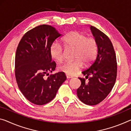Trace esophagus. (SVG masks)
Here are the masks:
<instances>
[{"label":"esophagus","mask_w":131,"mask_h":131,"mask_svg":"<svg viewBox=\"0 0 131 131\" xmlns=\"http://www.w3.org/2000/svg\"><path fill=\"white\" fill-rule=\"evenodd\" d=\"M66 77H67V78H68V79H69V78H72V76H71V75H68V74H67V75H66Z\"/></svg>","instance_id":"1"}]
</instances>
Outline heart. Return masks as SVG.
Wrapping results in <instances>:
<instances>
[{
  "label": "heart",
  "mask_w": 131,
  "mask_h": 131,
  "mask_svg": "<svg viewBox=\"0 0 131 131\" xmlns=\"http://www.w3.org/2000/svg\"><path fill=\"white\" fill-rule=\"evenodd\" d=\"M61 43L66 49H74L73 61H65L59 66L60 71L74 75L82 67L83 63L88 64L95 59L98 53V43L93 37H86L79 31H72L61 40ZM51 57L57 62L62 61L64 56L63 48L57 43H54L50 49Z\"/></svg>",
  "instance_id": "1"
}]
</instances>
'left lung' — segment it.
Listing matches in <instances>:
<instances>
[{
	"label": "left lung",
	"mask_w": 131,
	"mask_h": 131,
	"mask_svg": "<svg viewBox=\"0 0 131 131\" xmlns=\"http://www.w3.org/2000/svg\"><path fill=\"white\" fill-rule=\"evenodd\" d=\"M98 43V53L95 60L82 74L88 81L79 78L81 86L77 90L81 101L89 105L99 104L107 96L115 84L117 64L113 45L104 33L94 26L90 27Z\"/></svg>",
	"instance_id": "left-lung-1"
}]
</instances>
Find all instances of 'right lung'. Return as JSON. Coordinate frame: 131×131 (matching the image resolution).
I'll return each instance as SVG.
<instances>
[{
	"label": "right lung",
	"mask_w": 131,
	"mask_h": 131,
	"mask_svg": "<svg viewBox=\"0 0 131 131\" xmlns=\"http://www.w3.org/2000/svg\"><path fill=\"white\" fill-rule=\"evenodd\" d=\"M61 36L51 26L43 25L27 31L17 46L15 57V76L20 90L31 103L44 105L55 97L66 81L63 72L49 75L56 64L51 61L50 49ZM46 75H49L45 78Z\"/></svg>",
	"instance_id": "right-lung-1"
}]
</instances>
